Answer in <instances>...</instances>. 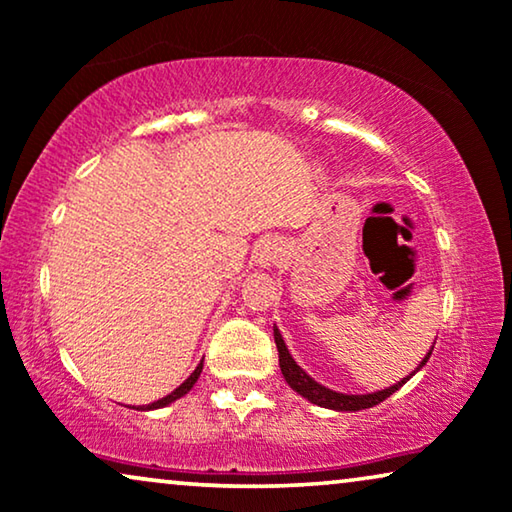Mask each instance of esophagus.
<instances>
[{
  "label": "esophagus",
  "mask_w": 512,
  "mask_h": 512,
  "mask_svg": "<svg viewBox=\"0 0 512 512\" xmlns=\"http://www.w3.org/2000/svg\"><path fill=\"white\" fill-rule=\"evenodd\" d=\"M279 254H282V244H279L277 240H265V242L258 244L256 261L261 265H270V263L277 261Z\"/></svg>",
  "instance_id": "34e87169"
}]
</instances>
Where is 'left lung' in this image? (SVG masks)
Wrapping results in <instances>:
<instances>
[{"label": "left lung", "instance_id": "8db88e82", "mask_svg": "<svg viewBox=\"0 0 512 512\" xmlns=\"http://www.w3.org/2000/svg\"><path fill=\"white\" fill-rule=\"evenodd\" d=\"M272 331H275V345H277V352H279V368H282V375L289 387L296 391L305 398V401H310L314 405H319V408H328V410H335V412H356V410H366V408H373V405L382 403L384 398H389L394 391H398L403 387L405 382L410 380L412 375L417 373V370H422L426 366V361H429V356L433 352V347L426 352V356L422 361H419V366L412 370L408 377H403V380H398L396 384H391L387 389H380V391H373V394H342V391H333L324 387V384H319L314 377H310L305 373L303 368L298 366L296 359H293L289 347H286V342L282 338V333H279L277 326H272ZM436 345V342H433Z\"/></svg>", "mask_w": 512, "mask_h": 512}]
</instances>
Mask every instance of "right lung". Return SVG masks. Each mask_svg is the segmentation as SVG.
<instances>
[{
	"label": "right lung",
	"mask_w": 512,
	"mask_h": 512,
	"mask_svg": "<svg viewBox=\"0 0 512 512\" xmlns=\"http://www.w3.org/2000/svg\"><path fill=\"white\" fill-rule=\"evenodd\" d=\"M200 373H202V361L198 363V368H195V370H193V373H191V375H188V377H186V380H184V382H181V384H179V387L172 391V394H167L165 398H160V401H153V403H149V405H135V410H144V412H149V410L167 408V405H170V403H174V401H179V398H181V396H186V394H188V391H191V389H193V384H195V382H198V377H200Z\"/></svg>",
	"instance_id": "add662e5"
}]
</instances>
